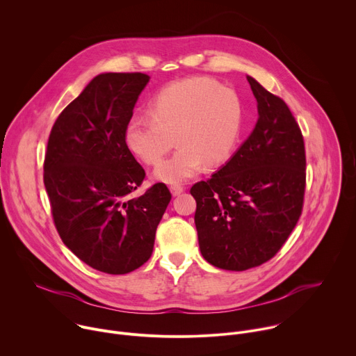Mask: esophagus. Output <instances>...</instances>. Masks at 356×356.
Segmentation results:
<instances>
[{
	"label": "esophagus",
	"instance_id": "1",
	"mask_svg": "<svg viewBox=\"0 0 356 356\" xmlns=\"http://www.w3.org/2000/svg\"><path fill=\"white\" fill-rule=\"evenodd\" d=\"M170 191H172L173 195H179V194H181L184 191V187L181 184H172L170 186Z\"/></svg>",
	"mask_w": 356,
	"mask_h": 356
}]
</instances>
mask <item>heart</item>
Wrapping results in <instances>:
<instances>
[{"mask_svg": "<svg viewBox=\"0 0 356 356\" xmlns=\"http://www.w3.org/2000/svg\"><path fill=\"white\" fill-rule=\"evenodd\" d=\"M238 94L209 77H188L163 87L149 103V115H135L125 128V143L146 165H158L176 143L175 155L159 165L155 177L179 183L202 163L228 159L242 127Z\"/></svg>", "mask_w": 356, "mask_h": 356, "instance_id": "1", "label": "heart"}]
</instances>
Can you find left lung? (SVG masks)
Wrapping results in <instances>:
<instances>
[{
    "label": "left lung",
    "mask_w": 356,
    "mask_h": 356,
    "mask_svg": "<svg viewBox=\"0 0 356 356\" xmlns=\"http://www.w3.org/2000/svg\"><path fill=\"white\" fill-rule=\"evenodd\" d=\"M258 122L234 156L190 193L201 255L225 270L261 266L294 229L306 190V149L284 101L248 76Z\"/></svg>",
    "instance_id": "1"
}]
</instances>
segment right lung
<instances>
[{"label":"right lung","instance_id":"1","mask_svg":"<svg viewBox=\"0 0 356 356\" xmlns=\"http://www.w3.org/2000/svg\"><path fill=\"white\" fill-rule=\"evenodd\" d=\"M149 79L94 77L55 121L44 154L43 183L63 243L108 275L129 273L150 258L172 198L165 183L131 197L145 170L125 143V128Z\"/></svg>","mask_w":356,"mask_h":356}]
</instances>
